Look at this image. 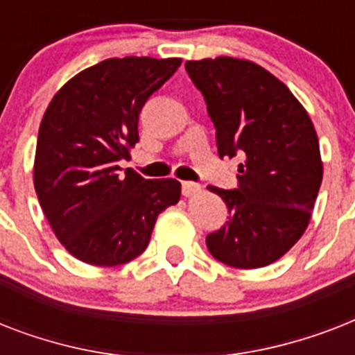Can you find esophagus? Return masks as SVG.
<instances>
[{
    "mask_svg": "<svg viewBox=\"0 0 355 355\" xmlns=\"http://www.w3.org/2000/svg\"><path fill=\"white\" fill-rule=\"evenodd\" d=\"M200 191V186L195 182H182V195L184 197H193Z\"/></svg>",
    "mask_w": 355,
    "mask_h": 355,
    "instance_id": "esophagus-1",
    "label": "esophagus"
}]
</instances>
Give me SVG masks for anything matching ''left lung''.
<instances>
[{"label": "left lung", "mask_w": 355, "mask_h": 355, "mask_svg": "<svg viewBox=\"0 0 355 355\" xmlns=\"http://www.w3.org/2000/svg\"><path fill=\"white\" fill-rule=\"evenodd\" d=\"M206 101L219 156H239L237 188L211 191L228 221L206 236L221 263L258 269L282 258L308 228L322 182L319 138L308 112L267 69L232 57L188 60Z\"/></svg>", "instance_id": "8db88e82"}]
</instances>
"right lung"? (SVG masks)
Returning a JSON list of instances; mask_svg holds the SVG:
<instances>
[{
  "label": "right lung",
  "mask_w": 355,
  "mask_h": 355,
  "mask_svg": "<svg viewBox=\"0 0 355 355\" xmlns=\"http://www.w3.org/2000/svg\"><path fill=\"white\" fill-rule=\"evenodd\" d=\"M180 58H108L49 103L38 130L35 189L53 232L80 261L123 265L149 245L156 217L180 199L175 178L118 166L138 144V119Z\"/></svg>",
  "instance_id": "add662e5"
}]
</instances>
